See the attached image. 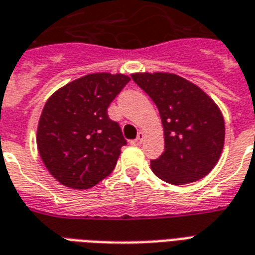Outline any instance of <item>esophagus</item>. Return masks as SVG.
<instances>
[{
  "label": "esophagus",
  "mask_w": 255,
  "mask_h": 255,
  "mask_svg": "<svg viewBox=\"0 0 255 255\" xmlns=\"http://www.w3.org/2000/svg\"><path fill=\"white\" fill-rule=\"evenodd\" d=\"M143 139H144L143 132H139V133H138V136H136V139H133V140H132V142H131V143L135 144V146H139V144H140V143H142V142H143Z\"/></svg>",
  "instance_id": "obj_1"
}]
</instances>
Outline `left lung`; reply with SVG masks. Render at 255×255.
<instances>
[{"label":"left lung","instance_id":"1","mask_svg":"<svg viewBox=\"0 0 255 255\" xmlns=\"http://www.w3.org/2000/svg\"><path fill=\"white\" fill-rule=\"evenodd\" d=\"M153 100L164 127L165 150L151 160L161 180L183 186L212 171L224 147L225 126L219 106L203 90L175 73H132Z\"/></svg>","mask_w":255,"mask_h":255}]
</instances>
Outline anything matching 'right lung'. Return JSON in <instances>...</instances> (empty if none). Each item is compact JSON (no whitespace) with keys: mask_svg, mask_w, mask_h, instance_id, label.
<instances>
[{"mask_svg":"<svg viewBox=\"0 0 255 255\" xmlns=\"http://www.w3.org/2000/svg\"><path fill=\"white\" fill-rule=\"evenodd\" d=\"M129 80L123 73H90L46 101L36 144L47 171L63 186L91 188L115 169L127 140L108 108Z\"/></svg>","mask_w":255,"mask_h":255,"instance_id":"obj_1","label":"right lung"}]
</instances>
